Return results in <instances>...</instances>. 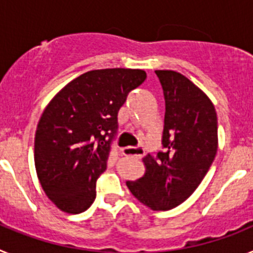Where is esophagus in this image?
I'll list each match as a JSON object with an SVG mask.
<instances>
[{"label":"esophagus","mask_w":253,"mask_h":253,"mask_svg":"<svg viewBox=\"0 0 253 253\" xmlns=\"http://www.w3.org/2000/svg\"><path fill=\"white\" fill-rule=\"evenodd\" d=\"M144 148L140 146L138 147H125V148H123V154L124 156H126V157H131V158H142L143 156H144Z\"/></svg>","instance_id":"esophagus-1"}]
</instances>
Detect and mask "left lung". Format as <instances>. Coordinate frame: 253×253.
Masks as SVG:
<instances>
[{
    "label": "left lung",
    "instance_id": "obj_1",
    "mask_svg": "<svg viewBox=\"0 0 253 253\" xmlns=\"http://www.w3.org/2000/svg\"><path fill=\"white\" fill-rule=\"evenodd\" d=\"M165 96L162 149L143 158L146 173L126 186L142 204L169 210L184 203L209 171L218 148L214 105L189 78L156 71Z\"/></svg>",
    "mask_w": 253,
    "mask_h": 253
}]
</instances>
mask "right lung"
Wrapping results in <instances>:
<instances>
[{"label":"right lung","instance_id":"obj_1","mask_svg":"<svg viewBox=\"0 0 253 253\" xmlns=\"http://www.w3.org/2000/svg\"><path fill=\"white\" fill-rule=\"evenodd\" d=\"M146 78L142 69L90 71L45 107L35 133V169L46 196L60 210L78 214L91 207L118 133V113Z\"/></svg>","mask_w":253,"mask_h":253}]
</instances>
